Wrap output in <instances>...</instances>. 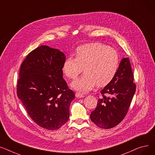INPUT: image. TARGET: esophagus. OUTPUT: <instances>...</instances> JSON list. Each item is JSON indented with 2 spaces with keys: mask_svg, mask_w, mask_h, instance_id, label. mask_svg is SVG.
<instances>
[{
  "mask_svg": "<svg viewBox=\"0 0 155 155\" xmlns=\"http://www.w3.org/2000/svg\"><path fill=\"white\" fill-rule=\"evenodd\" d=\"M76 97H78V98H81V97H84V96L83 94H82L81 93H76V94H75Z\"/></svg>",
  "mask_w": 155,
  "mask_h": 155,
  "instance_id": "obj_1",
  "label": "esophagus"
}]
</instances>
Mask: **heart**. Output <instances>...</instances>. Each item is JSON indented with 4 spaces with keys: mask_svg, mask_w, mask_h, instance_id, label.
Wrapping results in <instances>:
<instances>
[{
    "mask_svg": "<svg viewBox=\"0 0 155 155\" xmlns=\"http://www.w3.org/2000/svg\"><path fill=\"white\" fill-rule=\"evenodd\" d=\"M117 52L101 43H88L78 47L76 59L68 58L63 64L62 70L69 79H76L84 71V74L72 82L71 86L81 93H87L96 84L103 87L114 78L119 67Z\"/></svg>",
    "mask_w": 155,
    "mask_h": 155,
    "instance_id": "heart-1",
    "label": "heart"
}]
</instances>
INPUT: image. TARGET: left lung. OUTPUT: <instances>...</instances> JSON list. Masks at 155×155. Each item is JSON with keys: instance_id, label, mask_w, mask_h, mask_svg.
I'll return each mask as SVG.
<instances>
[{"instance_id": "left-lung-1", "label": "left lung", "mask_w": 155, "mask_h": 155, "mask_svg": "<svg viewBox=\"0 0 155 155\" xmlns=\"http://www.w3.org/2000/svg\"><path fill=\"white\" fill-rule=\"evenodd\" d=\"M128 58L122 59L116 74L101 91L97 106L90 118L99 128L110 129L117 125L128 113L136 84Z\"/></svg>"}]
</instances>
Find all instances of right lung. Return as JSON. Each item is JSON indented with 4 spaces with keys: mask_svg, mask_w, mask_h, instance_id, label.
Instances as JSON below:
<instances>
[{
    "mask_svg": "<svg viewBox=\"0 0 155 155\" xmlns=\"http://www.w3.org/2000/svg\"><path fill=\"white\" fill-rule=\"evenodd\" d=\"M64 54L48 45L31 51L22 63L17 94L31 119L49 130L60 128L69 118L75 97L62 77Z\"/></svg>",
    "mask_w": 155,
    "mask_h": 155,
    "instance_id": "add662e5",
    "label": "right lung"
}]
</instances>
